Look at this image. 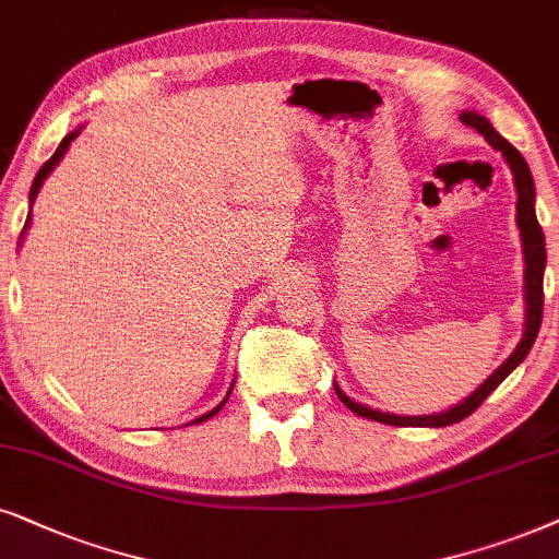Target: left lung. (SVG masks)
I'll return each instance as SVG.
<instances>
[{
  "label": "left lung",
  "instance_id": "left-lung-1",
  "mask_svg": "<svg viewBox=\"0 0 559 559\" xmlns=\"http://www.w3.org/2000/svg\"><path fill=\"white\" fill-rule=\"evenodd\" d=\"M460 119L467 124V128H475L483 138L488 140L496 151H501V155L509 163L511 174H513V183H516V225L519 233H522V245H524V296H526V326H524V337L519 342L516 349L506 357V360L498 366L493 373H490L486 381H483L478 389H475L471 396L465 401H460L457 406L448 408V412L440 414H424V416H396V414H385V412H376V408L355 404L353 399L342 393L340 385H334L337 396L342 404H345L349 412H355L357 416H366V419L381 421V424H393V427H448V424H457L463 421L465 416H471L475 408H478L483 401H486L490 393H493L498 385H501L503 378H509L511 370H516L519 362L530 355V349L537 340V332L542 326V307H545V288H542V278H545V263H547V250H545V233H542L539 222H537V212H534V178L532 170L526 166L524 155L513 147L509 140L498 135L493 130V124L488 122L483 115H475V111H463Z\"/></svg>",
  "mask_w": 559,
  "mask_h": 559
}]
</instances>
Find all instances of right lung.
Returning a JSON list of instances; mask_svg holds the SVG:
<instances>
[{
  "mask_svg": "<svg viewBox=\"0 0 559 559\" xmlns=\"http://www.w3.org/2000/svg\"><path fill=\"white\" fill-rule=\"evenodd\" d=\"M79 132H81V130H73V132H69V135H66V138L61 140V145H58V151H56L53 155H50V158H48L46 163H43V168H40V170H37L35 181H33V186H29V212H33V202H35V199H37V191H40V186H43V181H46V178H48V174H50V170H53V168L58 166V163H61V158H63V155H66V151H69L71 140H73V138H76V135H79ZM29 219H33V214H27L25 229L29 227ZM25 229H22V235H25ZM233 385H235V383H233ZM233 385H229L227 396H225V401H222V404H219V406H214V408H212V412H206L204 416H199V419H193L191 424H202V421H206V419H212V416H214V414H217V412H219V408L227 404L229 393H233Z\"/></svg>",
  "mask_w": 559,
  "mask_h": 559,
  "instance_id": "right-lung-1",
  "label": "right lung"
}]
</instances>
